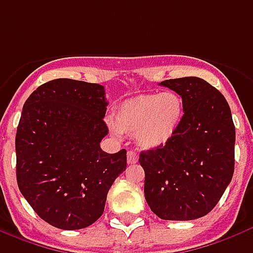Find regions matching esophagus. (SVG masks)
<instances>
[{
	"label": "esophagus",
	"mask_w": 253,
	"mask_h": 253,
	"mask_svg": "<svg viewBox=\"0 0 253 253\" xmlns=\"http://www.w3.org/2000/svg\"><path fill=\"white\" fill-rule=\"evenodd\" d=\"M127 162H128V165H134L138 162V155L134 153V151H128L127 153Z\"/></svg>",
	"instance_id": "34e87169"
}]
</instances>
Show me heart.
Segmentation results:
<instances>
[{
  "label": "heart",
  "instance_id": "b5f03b06",
  "mask_svg": "<svg viewBox=\"0 0 253 253\" xmlns=\"http://www.w3.org/2000/svg\"><path fill=\"white\" fill-rule=\"evenodd\" d=\"M182 119L184 102L173 91L127 99L112 115L114 130L134 134L136 143L145 150L168 145L178 131Z\"/></svg>",
  "mask_w": 253,
  "mask_h": 253
}]
</instances>
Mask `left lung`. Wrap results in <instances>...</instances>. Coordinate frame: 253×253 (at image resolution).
Instances as JSON below:
<instances>
[{
  "instance_id": "obj_1",
  "label": "left lung",
  "mask_w": 253,
  "mask_h": 253,
  "mask_svg": "<svg viewBox=\"0 0 253 253\" xmlns=\"http://www.w3.org/2000/svg\"><path fill=\"white\" fill-rule=\"evenodd\" d=\"M184 102L178 131L164 147L142 151L145 198L162 220L188 221L216 207L235 170V125L222 93L200 78L161 82Z\"/></svg>"
}]
</instances>
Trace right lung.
<instances>
[{
    "label": "right lung",
    "instance_id": "right-lung-1",
    "mask_svg": "<svg viewBox=\"0 0 253 253\" xmlns=\"http://www.w3.org/2000/svg\"><path fill=\"white\" fill-rule=\"evenodd\" d=\"M104 87L55 79L31 93L16 134L18 189L50 225L75 231L103 214L114 181L126 170V150L108 154Z\"/></svg>",
    "mask_w": 253,
    "mask_h": 253
}]
</instances>
